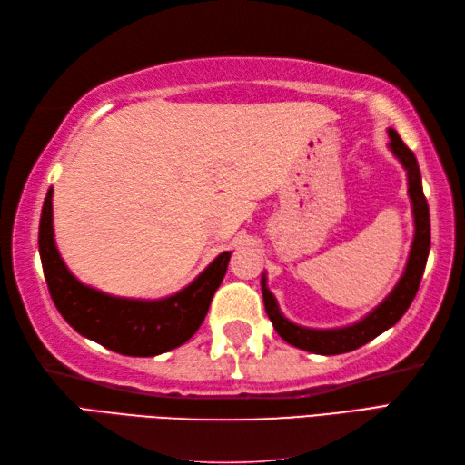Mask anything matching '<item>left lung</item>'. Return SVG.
<instances>
[{"label":"left lung","mask_w":465,"mask_h":465,"mask_svg":"<svg viewBox=\"0 0 465 465\" xmlns=\"http://www.w3.org/2000/svg\"><path fill=\"white\" fill-rule=\"evenodd\" d=\"M390 134V147L391 152L396 153L401 165L408 170V192L413 203V222H416V235H413L408 268L403 272L401 280L398 282L393 292L385 298L378 308H375L370 315L358 323L348 325V328L340 330H308L300 328V325L292 323L285 320L278 303L272 292L265 288V275L262 278V290H263V303H265V313L272 320L275 331L280 333V338L288 343L295 345V348L312 351V353H322V355H338L351 350H358L361 345L378 338L393 323H398L403 313L408 312L410 303L413 302L420 288L423 270H426L428 253H430V207L426 202V195L421 190V175L418 160L410 147L401 142L396 130H388Z\"/></svg>","instance_id":"1"}]
</instances>
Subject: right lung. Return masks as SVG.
Returning <instances> with one entry per match:
<instances>
[{"label":"right lung","mask_w":465,"mask_h":465,"mask_svg":"<svg viewBox=\"0 0 465 465\" xmlns=\"http://www.w3.org/2000/svg\"><path fill=\"white\" fill-rule=\"evenodd\" d=\"M52 195L54 190H49L39 220V255L49 295L64 320L84 338L134 358L170 351L190 340L210 310L232 253L217 255L185 290L170 298L155 302L112 298L77 282L59 258L54 240Z\"/></svg>","instance_id":"add662e5"}]
</instances>
